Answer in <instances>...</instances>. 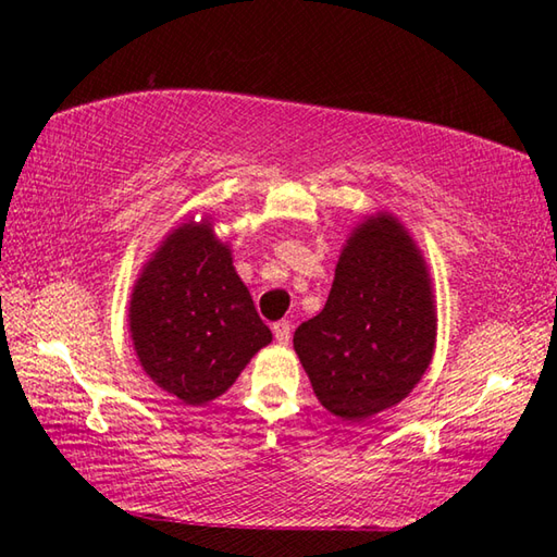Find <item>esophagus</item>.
<instances>
[{
  "label": "esophagus",
  "instance_id": "34e87169",
  "mask_svg": "<svg viewBox=\"0 0 557 557\" xmlns=\"http://www.w3.org/2000/svg\"><path fill=\"white\" fill-rule=\"evenodd\" d=\"M272 334H275V338L280 344H289L292 338V324L287 322V319H282V322H277L275 326H272Z\"/></svg>",
  "mask_w": 557,
  "mask_h": 557
}]
</instances>
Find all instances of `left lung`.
I'll return each instance as SVG.
<instances>
[{
    "instance_id": "8db88e82",
    "label": "left lung",
    "mask_w": 557,
    "mask_h": 557,
    "mask_svg": "<svg viewBox=\"0 0 557 557\" xmlns=\"http://www.w3.org/2000/svg\"><path fill=\"white\" fill-rule=\"evenodd\" d=\"M437 305L422 250L398 215H366L348 233L322 312L295 351L324 408L361 422L408 398L430 369Z\"/></svg>"
}]
</instances>
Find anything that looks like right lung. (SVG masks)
<instances>
[{
	"label": "right lung",
	"instance_id": "obj_1",
	"mask_svg": "<svg viewBox=\"0 0 557 557\" xmlns=\"http://www.w3.org/2000/svg\"><path fill=\"white\" fill-rule=\"evenodd\" d=\"M127 324L143 371L186 405L219 398L272 342L211 215H188L157 245L132 287Z\"/></svg>",
	"mask_w": 557,
	"mask_h": 557
}]
</instances>
